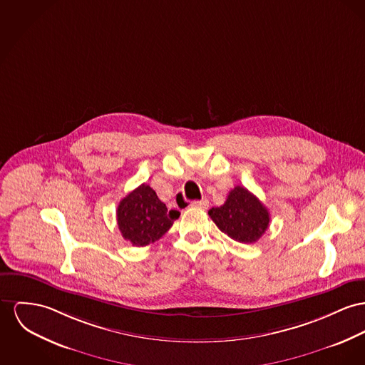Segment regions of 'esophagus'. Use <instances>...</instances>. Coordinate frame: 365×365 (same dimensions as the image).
<instances>
[{"instance_id": "1", "label": "esophagus", "mask_w": 365, "mask_h": 365, "mask_svg": "<svg viewBox=\"0 0 365 365\" xmlns=\"http://www.w3.org/2000/svg\"><path fill=\"white\" fill-rule=\"evenodd\" d=\"M191 206L192 207H196V209H207V206H209V202L206 200V199H202V200H195L191 203Z\"/></svg>"}]
</instances>
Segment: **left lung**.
I'll use <instances>...</instances> for the list:
<instances>
[{
  "label": "left lung",
  "instance_id": "obj_1",
  "mask_svg": "<svg viewBox=\"0 0 365 365\" xmlns=\"http://www.w3.org/2000/svg\"><path fill=\"white\" fill-rule=\"evenodd\" d=\"M209 216L224 234L241 243L259 241L269 222L267 207L241 185L230 191L222 206L212 207Z\"/></svg>",
  "mask_w": 365,
  "mask_h": 365
}]
</instances>
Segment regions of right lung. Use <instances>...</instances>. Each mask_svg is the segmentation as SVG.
I'll return each mask as SVG.
<instances>
[{"label": "right lung", "instance_id": "obj_1", "mask_svg": "<svg viewBox=\"0 0 365 365\" xmlns=\"http://www.w3.org/2000/svg\"><path fill=\"white\" fill-rule=\"evenodd\" d=\"M123 238L133 246H146L160 240L170 230L180 212L168 210L166 205L146 184L123 197L116 210Z\"/></svg>", "mask_w": 365, "mask_h": 365}]
</instances>
